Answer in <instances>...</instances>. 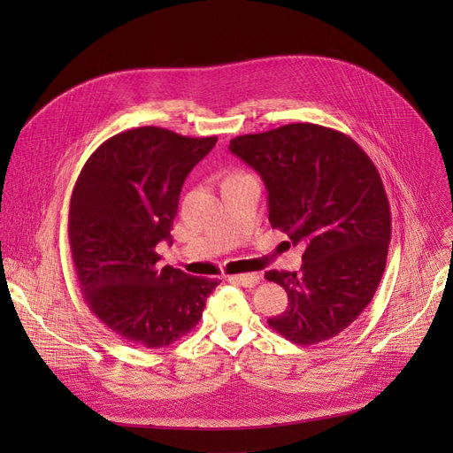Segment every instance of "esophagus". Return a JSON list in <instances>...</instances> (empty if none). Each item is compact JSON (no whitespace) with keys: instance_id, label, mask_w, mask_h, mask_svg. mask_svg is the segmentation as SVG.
<instances>
[{"instance_id":"esophagus-1","label":"esophagus","mask_w":453,"mask_h":453,"mask_svg":"<svg viewBox=\"0 0 453 453\" xmlns=\"http://www.w3.org/2000/svg\"><path fill=\"white\" fill-rule=\"evenodd\" d=\"M229 281L238 283L245 288H252V287L260 283V276H257V274H234V276H229Z\"/></svg>"}]
</instances>
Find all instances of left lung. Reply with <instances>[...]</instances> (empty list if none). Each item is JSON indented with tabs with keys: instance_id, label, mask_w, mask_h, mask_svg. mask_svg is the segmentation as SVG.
<instances>
[{
	"instance_id": "8db88e82",
	"label": "left lung",
	"mask_w": 453,
	"mask_h": 453,
	"mask_svg": "<svg viewBox=\"0 0 453 453\" xmlns=\"http://www.w3.org/2000/svg\"><path fill=\"white\" fill-rule=\"evenodd\" d=\"M229 150L262 175L271 226L306 245L301 271L265 274L288 296L269 326L301 346L339 335L371 303L389 250L391 208L374 163L315 123L236 136Z\"/></svg>"
}]
</instances>
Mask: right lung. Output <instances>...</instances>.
<instances>
[{"instance_id":"right-lung-1","label":"right lung","mask_w":453,"mask_h":453,"mask_svg":"<svg viewBox=\"0 0 453 453\" xmlns=\"http://www.w3.org/2000/svg\"><path fill=\"white\" fill-rule=\"evenodd\" d=\"M217 136L188 138L138 127L104 142L86 161L70 201L68 238L89 310L134 346L157 349L199 325L219 280L161 265L186 175Z\"/></svg>"}]
</instances>
